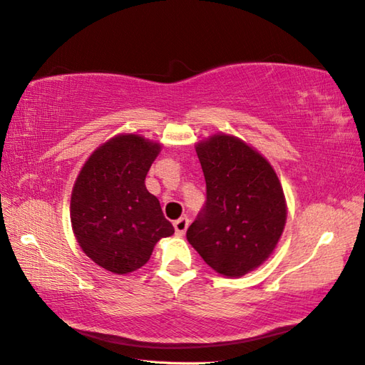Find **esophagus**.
<instances>
[{
    "label": "esophagus",
    "mask_w": 365,
    "mask_h": 365,
    "mask_svg": "<svg viewBox=\"0 0 365 365\" xmlns=\"http://www.w3.org/2000/svg\"><path fill=\"white\" fill-rule=\"evenodd\" d=\"M173 225H175L176 235H178V236H182V235L185 233V230H187V227H189V219H187V217L178 219V220H175Z\"/></svg>",
    "instance_id": "1"
}]
</instances>
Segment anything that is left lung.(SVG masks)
Listing matches in <instances>:
<instances>
[{"label": "left lung", "mask_w": 365, "mask_h": 365, "mask_svg": "<svg viewBox=\"0 0 365 365\" xmlns=\"http://www.w3.org/2000/svg\"><path fill=\"white\" fill-rule=\"evenodd\" d=\"M195 150L206 203L187 241L215 272L241 277L276 249L287 222L284 190L271 163L240 138L217 133Z\"/></svg>", "instance_id": "left-lung-1"}]
</instances>
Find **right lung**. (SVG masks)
Returning a JSON list of instances; mask_svg holds the SVG:
<instances>
[{"label": "right lung", "instance_id": "1", "mask_svg": "<svg viewBox=\"0 0 365 365\" xmlns=\"http://www.w3.org/2000/svg\"><path fill=\"white\" fill-rule=\"evenodd\" d=\"M159 153V143L121 133L89 155L73 184V235L86 257L113 274L137 271L158 241L175 233L145 185Z\"/></svg>", "mask_w": 365, "mask_h": 365}]
</instances>
